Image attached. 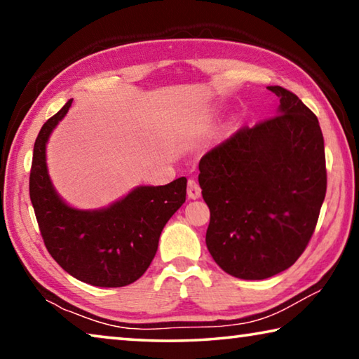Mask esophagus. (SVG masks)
I'll list each match as a JSON object with an SVG mask.
<instances>
[{"label": "esophagus", "instance_id": "obj_1", "mask_svg": "<svg viewBox=\"0 0 359 359\" xmlns=\"http://www.w3.org/2000/svg\"><path fill=\"white\" fill-rule=\"evenodd\" d=\"M188 198L190 199H198L199 196H201V187H199V184L194 179H190L188 180Z\"/></svg>", "mask_w": 359, "mask_h": 359}]
</instances>
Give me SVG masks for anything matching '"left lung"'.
<instances>
[{
    "mask_svg": "<svg viewBox=\"0 0 359 359\" xmlns=\"http://www.w3.org/2000/svg\"><path fill=\"white\" fill-rule=\"evenodd\" d=\"M278 115L242 126L199 161L210 209L205 244L229 276L263 280L296 263L317 226L326 194L325 141L318 118L294 93Z\"/></svg>",
    "mask_w": 359,
    "mask_h": 359,
    "instance_id": "1",
    "label": "left lung"
}]
</instances>
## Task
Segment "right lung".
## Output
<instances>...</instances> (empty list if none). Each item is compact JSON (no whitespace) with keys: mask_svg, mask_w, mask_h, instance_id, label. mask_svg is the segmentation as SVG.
I'll use <instances>...</instances> for the list:
<instances>
[{"mask_svg":"<svg viewBox=\"0 0 359 359\" xmlns=\"http://www.w3.org/2000/svg\"><path fill=\"white\" fill-rule=\"evenodd\" d=\"M71 102L48 118L36 137L29 171L36 220L48 253L68 274L93 287H126L150 266L163 228L185 203L187 179L161 187H137L107 209L69 208L48 179L46 144Z\"/></svg>","mask_w":359,"mask_h":359,"instance_id":"1","label":"right lung"}]
</instances>
